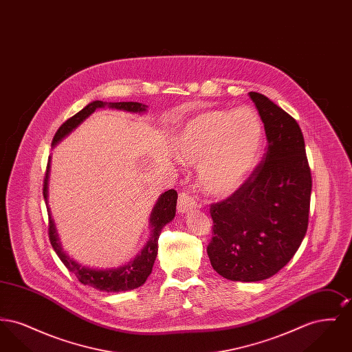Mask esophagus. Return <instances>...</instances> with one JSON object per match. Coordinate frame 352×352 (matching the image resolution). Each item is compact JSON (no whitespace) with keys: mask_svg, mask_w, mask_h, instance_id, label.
Wrapping results in <instances>:
<instances>
[{"mask_svg":"<svg viewBox=\"0 0 352 352\" xmlns=\"http://www.w3.org/2000/svg\"><path fill=\"white\" fill-rule=\"evenodd\" d=\"M197 207H198L197 201L188 192H181L179 194V198H178V212L179 214H184L188 210H194Z\"/></svg>","mask_w":352,"mask_h":352,"instance_id":"esophagus-1","label":"esophagus"}]
</instances>
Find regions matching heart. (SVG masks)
Instances as JSON below:
<instances>
[{"label": "heart", "mask_w": 352, "mask_h": 352, "mask_svg": "<svg viewBox=\"0 0 352 352\" xmlns=\"http://www.w3.org/2000/svg\"><path fill=\"white\" fill-rule=\"evenodd\" d=\"M263 125L251 108L206 111L190 118L175 137L181 161L199 164L201 188L212 195L231 192L254 166Z\"/></svg>", "instance_id": "heart-1"}]
</instances>
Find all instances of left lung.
I'll use <instances>...</instances> for the list:
<instances>
[{"label": "left lung", "mask_w": 352, "mask_h": 352, "mask_svg": "<svg viewBox=\"0 0 352 352\" xmlns=\"http://www.w3.org/2000/svg\"><path fill=\"white\" fill-rule=\"evenodd\" d=\"M248 95L268 145L263 161L234 194L210 206L207 254L224 278L254 283L278 273L300 248L313 181L298 122L267 96Z\"/></svg>", "instance_id": "obj_1"}]
</instances>
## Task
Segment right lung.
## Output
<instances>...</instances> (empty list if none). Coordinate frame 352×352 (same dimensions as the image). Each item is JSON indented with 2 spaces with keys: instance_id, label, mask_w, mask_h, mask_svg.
I'll return each mask as SVG.
<instances>
[{
  "instance_id": "add662e5",
  "label": "right lung",
  "mask_w": 352,
  "mask_h": 352,
  "mask_svg": "<svg viewBox=\"0 0 352 352\" xmlns=\"http://www.w3.org/2000/svg\"><path fill=\"white\" fill-rule=\"evenodd\" d=\"M108 105L109 108H116V109H124L128 112H144L146 111V105H142L141 102H133V101H120V102H105V101H92L88 104L85 108H83L80 112L74 115L72 118H68L65 121L56 133L52 138V145L59 142L63 137H66L72 129H75L83 120L88 118L91 113H94L98 108H104ZM49 170H50V164L47 162L46 166V173L43 178V197L45 201L47 199V179H49ZM177 198L178 194L175 190H168L165 194L161 195L160 201L155 204L153 212H151V237L145 245V248L141 251V253L134 258L133 261L128 263L124 267H120L118 269H104V270H98V269H89L82 267L80 264L75 263L71 260L65 252L62 251L58 234L54 227V221L49 214V239H50L51 245L54 251L56 252L58 257L62 260V263L66 265V268L72 272L78 280L83 285L92 286L101 292H126L132 290L138 286L144 284L146 278L149 277L151 273V269L154 265V260L157 257V251H158V237L161 234V230L171 221L175 217V208H177Z\"/></svg>"
}]
</instances>
